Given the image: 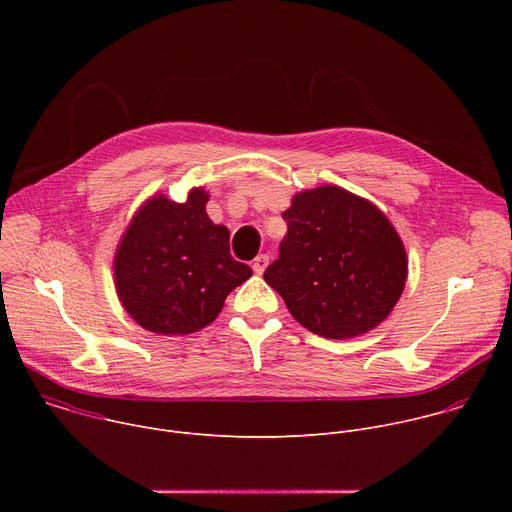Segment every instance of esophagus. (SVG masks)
I'll list each match as a JSON object with an SVG mask.
<instances>
[{
	"label": "esophagus",
	"instance_id": "esophagus-1",
	"mask_svg": "<svg viewBox=\"0 0 512 512\" xmlns=\"http://www.w3.org/2000/svg\"><path fill=\"white\" fill-rule=\"evenodd\" d=\"M267 265H269V257H267V255H257L255 261H253V271H255L257 275H261V273L267 269Z\"/></svg>",
	"mask_w": 512,
	"mask_h": 512
}]
</instances>
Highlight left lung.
I'll list each match as a JSON object with an SVG mask.
<instances>
[{
  "mask_svg": "<svg viewBox=\"0 0 512 512\" xmlns=\"http://www.w3.org/2000/svg\"><path fill=\"white\" fill-rule=\"evenodd\" d=\"M287 235L263 273L310 332L346 340L377 328L407 281L405 245L381 208L340 186L291 198Z\"/></svg>",
  "mask_w": 512,
  "mask_h": 512,
  "instance_id": "left-lung-1",
  "label": "left lung"
}]
</instances>
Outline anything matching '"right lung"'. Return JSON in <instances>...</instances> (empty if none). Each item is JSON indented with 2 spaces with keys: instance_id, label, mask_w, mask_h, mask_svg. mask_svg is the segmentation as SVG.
Segmentation results:
<instances>
[{
  "instance_id": "add662e5",
  "label": "right lung",
  "mask_w": 512,
  "mask_h": 512,
  "mask_svg": "<svg viewBox=\"0 0 512 512\" xmlns=\"http://www.w3.org/2000/svg\"><path fill=\"white\" fill-rule=\"evenodd\" d=\"M208 198L202 186L190 188L184 202L154 194L121 235L113 257L117 298L148 332L184 336L206 328L253 275L231 257L229 229L208 218Z\"/></svg>"
}]
</instances>
